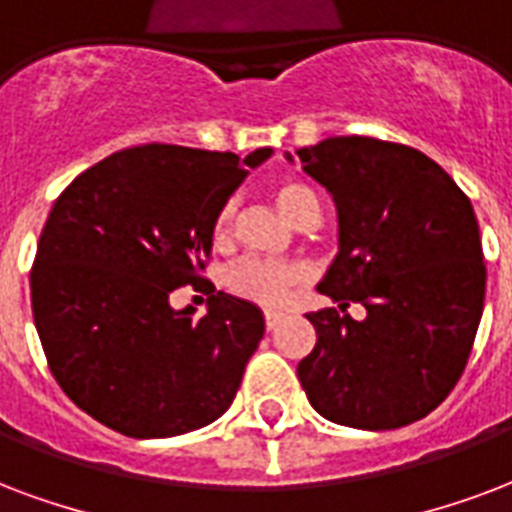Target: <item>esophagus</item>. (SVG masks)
Returning a JSON list of instances; mask_svg holds the SVG:
<instances>
[{
    "label": "esophagus",
    "mask_w": 512,
    "mask_h": 512,
    "mask_svg": "<svg viewBox=\"0 0 512 512\" xmlns=\"http://www.w3.org/2000/svg\"><path fill=\"white\" fill-rule=\"evenodd\" d=\"M280 324V313H264V326H267V329H275V326Z\"/></svg>",
    "instance_id": "1"
}]
</instances>
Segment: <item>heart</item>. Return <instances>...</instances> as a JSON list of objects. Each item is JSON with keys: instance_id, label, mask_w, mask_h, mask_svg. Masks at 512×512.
Segmentation results:
<instances>
[{"instance_id": "1", "label": "heart", "mask_w": 512, "mask_h": 512, "mask_svg": "<svg viewBox=\"0 0 512 512\" xmlns=\"http://www.w3.org/2000/svg\"><path fill=\"white\" fill-rule=\"evenodd\" d=\"M272 197L291 224L299 226L305 224L307 218H318V197L313 188L299 180H280L278 186L272 188ZM234 213H237L234 199H226L224 205L215 210L213 224H210V237L215 245H224L232 237ZM305 280L307 272L297 264L256 259V256L234 261L224 272V286L229 294L259 307H272V310L286 307L297 294V288L305 286Z\"/></svg>"}]
</instances>
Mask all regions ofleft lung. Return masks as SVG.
<instances>
[{"mask_svg": "<svg viewBox=\"0 0 512 512\" xmlns=\"http://www.w3.org/2000/svg\"><path fill=\"white\" fill-rule=\"evenodd\" d=\"M297 156L340 221V253L318 283L337 307L307 313L318 340L299 383L334 424H413L451 394L475 343L486 297L475 210L437 161L399 142L329 137Z\"/></svg>", "mask_w": 512, "mask_h": 512, "instance_id": "left-lung-1", "label": "left lung"}]
</instances>
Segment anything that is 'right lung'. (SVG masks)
Here are the masks:
<instances>
[{"instance_id": "right-lung-1", "label": "right lung", "mask_w": 512, "mask_h": 512, "mask_svg": "<svg viewBox=\"0 0 512 512\" xmlns=\"http://www.w3.org/2000/svg\"><path fill=\"white\" fill-rule=\"evenodd\" d=\"M270 153L137 145L80 172L53 202L29 275L34 326L61 391L99 424L148 440L229 410L264 315L215 291L194 318L169 294L205 280L215 210Z\"/></svg>"}]
</instances>
